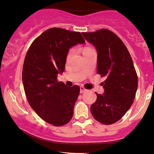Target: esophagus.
I'll return each mask as SVG.
<instances>
[{
    "instance_id": "obj_1",
    "label": "esophagus",
    "mask_w": 154,
    "mask_h": 154,
    "mask_svg": "<svg viewBox=\"0 0 154 154\" xmlns=\"http://www.w3.org/2000/svg\"><path fill=\"white\" fill-rule=\"evenodd\" d=\"M86 91H87L86 89L83 86H81V87H80V93H81V94H83V93L86 92Z\"/></svg>"
}]
</instances>
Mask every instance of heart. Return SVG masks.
Returning <instances> with one entry per match:
<instances>
[{"instance_id": "obj_1", "label": "heart", "mask_w": 154, "mask_h": 154, "mask_svg": "<svg viewBox=\"0 0 154 154\" xmlns=\"http://www.w3.org/2000/svg\"><path fill=\"white\" fill-rule=\"evenodd\" d=\"M91 48H89V47H85L83 49V54L84 52H86V51H89V50H91ZM72 53H73V51L72 50H71L69 51V53H68V57H70L71 56V54H72Z\"/></svg>"}]
</instances>
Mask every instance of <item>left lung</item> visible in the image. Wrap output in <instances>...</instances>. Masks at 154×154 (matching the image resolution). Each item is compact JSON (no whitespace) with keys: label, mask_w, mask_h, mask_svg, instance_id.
Instances as JSON below:
<instances>
[{"label":"left lung","mask_w":154,"mask_h":154,"mask_svg":"<svg viewBox=\"0 0 154 154\" xmlns=\"http://www.w3.org/2000/svg\"><path fill=\"white\" fill-rule=\"evenodd\" d=\"M82 35L97 51V73L106 78L101 83L103 94L96 93L91 114L98 122L112 124L125 115L135 98L138 77L134 63L123 41L109 30Z\"/></svg>","instance_id":"left-lung-1"}]
</instances>
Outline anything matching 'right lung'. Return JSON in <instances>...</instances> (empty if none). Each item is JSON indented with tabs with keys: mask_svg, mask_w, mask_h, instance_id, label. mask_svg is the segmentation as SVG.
<instances>
[{
	"mask_svg": "<svg viewBox=\"0 0 154 154\" xmlns=\"http://www.w3.org/2000/svg\"><path fill=\"white\" fill-rule=\"evenodd\" d=\"M84 43L79 32L52 28L34 40L26 55L22 80L28 103L54 126H63L73 117L80 88L66 86L57 77L64 71L69 49Z\"/></svg>",
	"mask_w": 154,
	"mask_h": 154,
	"instance_id": "obj_1",
	"label": "right lung"
}]
</instances>
